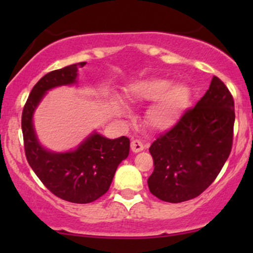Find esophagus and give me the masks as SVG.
Returning <instances> with one entry per match:
<instances>
[{"mask_svg":"<svg viewBox=\"0 0 253 253\" xmlns=\"http://www.w3.org/2000/svg\"><path fill=\"white\" fill-rule=\"evenodd\" d=\"M130 150L134 153L141 152V151L144 150V145L140 140H138V139H133V140L130 141Z\"/></svg>","mask_w":253,"mask_h":253,"instance_id":"1","label":"esophagus"}]
</instances>
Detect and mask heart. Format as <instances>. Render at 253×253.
Wrapping results in <instances>:
<instances>
[{
  "label": "heart",
  "instance_id": "heart-1",
  "mask_svg": "<svg viewBox=\"0 0 253 253\" xmlns=\"http://www.w3.org/2000/svg\"><path fill=\"white\" fill-rule=\"evenodd\" d=\"M191 89L187 83H173L161 77L141 80L130 85L127 100L134 103L155 102L147 109L146 123L156 130L170 129L178 123L191 101ZM123 113L124 107L117 106Z\"/></svg>",
  "mask_w": 253,
  "mask_h": 253
}]
</instances>
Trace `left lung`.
<instances>
[{
  "instance_id": "1",
  "label": "left lung",
  "mask_w": 253,
  "mask_h": 253,
  "mask_svg": "<svg viewBox=\"0 0 253 253\" xmlns=\"http://www.w3.org/2000/svg\"><path fill=\"white\" fill-rule=\"evenodd\" d=\"M234 119L233 97L222 81L214 76L196 106L151 145L155 165L147 179L151 193L171 203L202 194L231 153Z\"/></svg>"
}]
</instances>
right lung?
Here are the masks:
<instances>
[{
    "label": "right lung",
    "instance_id": "add662e5",
    "mask_svg": "<svg viewBox=\"0 0 253 253\" xmlns=\"http://www.w3.org/2000/svg\"><path fill=\"white\" fill-rule=\"evenodd\" d=\"M72 64L46 74L32 89L22 112V134L28 164L52 194L74 203H90L107 193L119 164L128 157L129 139H108L96 130L75 150L54 152L40 144L33 115L48 90L77 83L78 69Z\"/></svg>",
    "mask_w": 253,
    "mask_h": 253
}]
</instances>
